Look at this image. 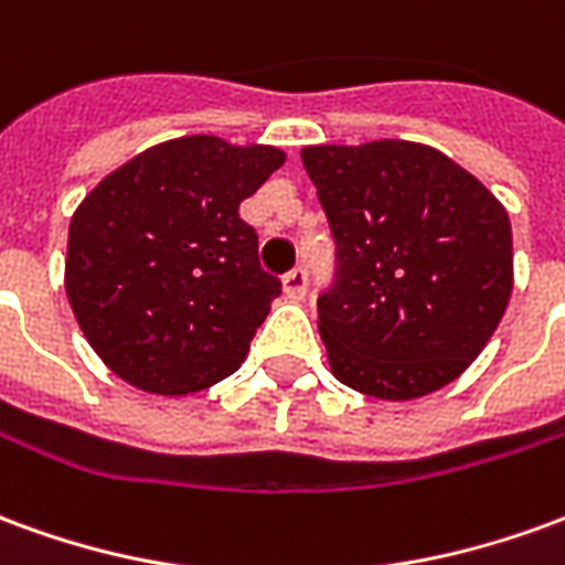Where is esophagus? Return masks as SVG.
Segmentation results:
<instances>
[{
    "label": "esophagus",
    "mask_w": 565,
    "mask_h": 565,
    "mask_svg": "<svg viewBox=\"0 0 565 565\" xmlns=\"http://www.w3.org/2000/svg\"><path fill=\"white\" fill-rule=\"evenodd\" d=\"M306 290H308V271L306 269H290L284 275V296L287 299H306Z\"/></svg>",
    "instance_id": "esophagus-1"
}]
</instances>
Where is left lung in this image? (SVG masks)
Here are the masks:
<instances>
[{
    "instance_id": "8db88e82",
    "label": "left lung",
    "mask_w": 565,
    "mask_h": 565,
    "mask_svg": "<svg viewBox=\"0 0 565 565\" xmlns=\"http://www.w3.org/2000/svg\"><path fill=\"white\" fill-rule=\"evenodd\" d=\"M335 238L318 299L332 375L417 399L484 351L511 296V223L497 196L441 150L381 139L302 148Z\"/></svg>"
}]
</instances>
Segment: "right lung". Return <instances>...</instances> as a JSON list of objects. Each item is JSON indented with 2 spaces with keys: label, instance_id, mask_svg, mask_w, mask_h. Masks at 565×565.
I'll list each match as a JSON object with an SVG mask.
<instances>
[{
  "label": "right lung",
  "instance_id": "obj_1",
  "mask_svg": "<svg viewBox=\"0 0 565 565\" xmlns=\"http://www.w3.org/2000/svg\"><path fill=\"white\" fill-rule=\"evenodd\" d=\"M284 162L269 145L184 136L96 184L68 226L66 294L117 379L160 396L233 375L281 294L242 199Z\"/></svg>",
  "mask_w": 565,
  "mask_h": 565
}]
</instances>
